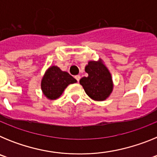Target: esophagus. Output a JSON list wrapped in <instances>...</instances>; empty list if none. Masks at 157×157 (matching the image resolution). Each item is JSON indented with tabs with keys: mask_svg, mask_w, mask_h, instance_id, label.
<instances>
[{
	"mask_svg": "<svg viewBox=\"0 0 157 157\" xmlns=\"http://www.w3.org/2000/svg\"><path fill=\"white\" fill-rule=\"evenodd\" d=\"M75 79L77 80L78 82H79L80 78H81V77H80V75H75Z\"/></svg>",
	"mask_w": 157,
	"mask_h": 157,
	"instance_id": "34e87169",
	"label": "esophagus"
}]
</instances>
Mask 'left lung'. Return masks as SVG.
I'll return each instance as SVG.
<instances>
[{"label": "left lung", "instance_id": "1", "mask_svg": "<svg viewBox=\"0 0 157 157\" xmlns=\"http://www.w3.org/2000/svg\"><path fill=\"white\" fill-rule=\"evenodd\" d=\"M87 77H83L79 82L86 94L94 101H105L113 89L112 76L102 60L90 61L86 66Z\"/></svg>", "mask_w": 157, "mask_h": 157}]
</instances>
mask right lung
<instances>
[{
	"mask_svg": "<svg viewBox=\"0 0 157 157\" xmlns=\"http://www.w3.org/2000/svg\"><path fill=\"white\" fill-rule=\"evenodd\" d=\"M76 79L67 72L62 71L56 66L50 67L41 80V86L44 95L48 99L59 98L69 84L76 82Z\"/></svg>",
	"mask_w": 157,
	"mask_h": 157,
	"instance_id": "add662e5",
	"label": "right lung"
}]
</instances>
